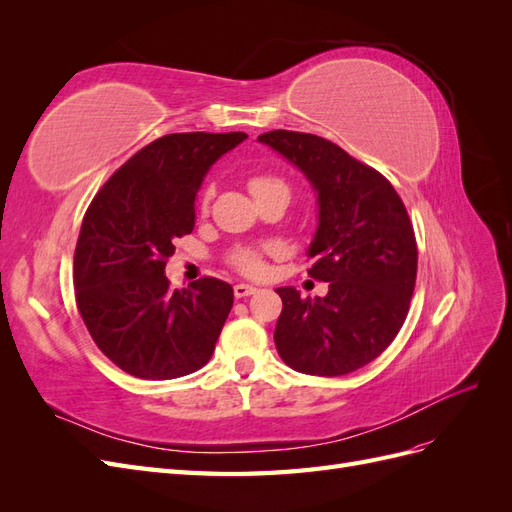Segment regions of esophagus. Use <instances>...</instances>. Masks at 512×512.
<instances>
[{
	"label": "esophagus",
	"mask_w": 512,
	"mask_h": 512,
	"mask_svg": "<svg viewBox=\"0 0 512 512\" xmlns=\"http://www.w3.org/2000/svg\"><path fill=\"white\" fill-rule=\"evenodd\" d=\"M258 288L250 286V284H237L235 286V297L237 299H243V297H250V294H254Z\"/></svg>",
	"instance_id": "esophagus-1"
}]
</instances>
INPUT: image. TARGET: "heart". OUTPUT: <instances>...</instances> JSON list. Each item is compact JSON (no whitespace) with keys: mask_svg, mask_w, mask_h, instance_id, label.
Wrapping results in <instances>:
<instances>
[{"mask_svg":"<svg viewBox=\"0 0 512 512\" xmlns=\"http://www.w3.org/2000/svg\"><path fill=\"white\" fill-rule=\"evenodd\" d=\"M275 188H284L286 190V183L282 179H277L273 175H254L250 179V190L252 194H260V192H267V190H275ZM232 262H235L237 269L243 273H250L256 275L262 271V260L260 254L254 250H239L235 256H232Z\"/></svg>","mask_w":512,"mask_h":512,"instance_id":"1","label":"heart"}]
</instances>
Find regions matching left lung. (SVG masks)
I'll return each mask as SVG.
<instances>
[{"label":"left lung","instance_id":"8db88e82","mask_svg":"<svg viewBox=\"0 0 512 512\" xmlns=\"http://www.w3.org/2000/svg\"><path fill=\"white\" fill-rule=\"evenodd\" d=\"M299 168L318 203L307 247L309 275L329 282L324 297L277 288L282 314L275 348L294 371L344 376L380 356L406 320L416 282V241L393 185L327 138L273 130L258 136Z\"/></svg>","mask_w":512,"mask_h":512}]
</instances>
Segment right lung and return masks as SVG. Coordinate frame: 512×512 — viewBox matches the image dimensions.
<instances>
[{
    "label": "right lung",
    "mask_w": 512,
    "mask_h": 512,
    "mask_svg": "<svg viewBox=\"0 0 512 512\" xmlns=\"http://www.w3.org/2000/svg\"><path fill=\"white\" fill-rule=\"evenodd\" d=\"M245 132L166 134L123 164L91 200L74 252L76 305L96 346L145 380L203 367L232 307V286L203 277L170 290L173 241L190 235L209 168Z\"/></svg>",
    "instance_id": "right-lung-1"
}]
</instances>
